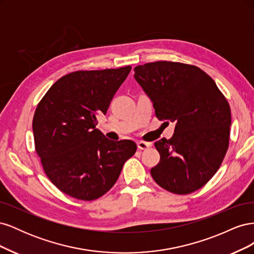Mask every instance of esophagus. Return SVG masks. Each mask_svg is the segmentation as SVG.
<instances>
[{
    "label": "esophagus",
    "instance_id": "1",
    "mask_svg": "<svg viewBox=\"0 0 254 254\" xmlns=\"http://www.w3.org/2000/svg\"><path fill=\"white\" fill-rule=\"evenodd\" d=\"M136 146L137 148L141 149V150H145V149H148L150 144L149 143H146V142H142V141H139L136 142Z\"/></svg>",
    "mask_w": 254,
    "mask_h": 254
}]
</instances>
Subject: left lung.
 <instances>
[{
    "label": "left lung",
    "instance_id": "obj_1",
    "mask_svg": "<svg viewBox=\"0 0 254 254\" xmlns=\"http://www.w3.org/2000/svg\"><path fill=\"white\" fill-rule=\"evenodd\" d=\"M156 117L175 123L172 139L155 143L160 162L150 174L161 188L190 194L215 175L229 146L231 110L215 81L195 65L157 61L134 67Z\"/></svg>",
    "mask_w": 254,
    "mask_h": 254
}]
</instances>
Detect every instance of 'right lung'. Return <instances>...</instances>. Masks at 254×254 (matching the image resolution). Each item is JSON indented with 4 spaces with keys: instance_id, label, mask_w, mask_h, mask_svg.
<instances>
[{
    "instance_id": "1",
    "label": "right lung",
    "mask_w": 254,
    "mask_h": 254,
    "mask_svg": "<svg viewBox=\"0 0 254 254\" xmlns=\"http://www.w3.org/2000/svg\"><path fill=\"white\" fill-rule=\"evenodd\" d=\"M131 66L77 71L59 78L38 105L33 131L49 179L64 194L94 200L117 182L136 150L134 142L111 141L95 127Z\"/></svg>"
}]
</instances>
